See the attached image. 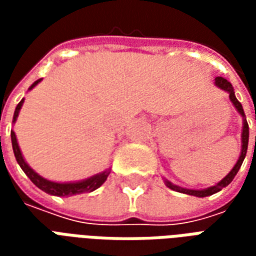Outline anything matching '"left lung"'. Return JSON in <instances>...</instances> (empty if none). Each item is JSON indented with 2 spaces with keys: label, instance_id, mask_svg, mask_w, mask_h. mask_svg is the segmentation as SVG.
Here are the masks:
<instances>
[{
  "label": "left lung",
  "instance_id": "obj_1",
  "mask_svg": "<svg viewBox=\"0 0 256 256\" xmlns=\"http://www.w3.org/2000/svg\"><path fill=\"white\" fill-rule=\"evenodd\" d=\"M215 86L216 88H220V89L225 90L226 93H229V98H230L232 104L234 106V108L237 110V112L242 115V152H240V156H238V160L236 162V164L233 166L229 174L226 176L225 178H222L220 182L215 184L214 186H210V188L206 189H186L182 188V186H178V185H174L172 184L168 180H164V184H166L167 188L172 189V190H176V192L180 193H185V194H190V196H196V198H206V196H211V194H214V193L220 192L222 189L228 186L229 184L233 181V178L237 174V172L240 170V167L242 164V160H244V158L247 155V148H248V137H250V130H248V123L247 119H246V114H244V110H242V106L240 104V101L237 100L236 96H234V90H233V86H232L230 82H228L225 78H222V76H216L215 78ZM256 119V115H255ZM255 142H256V137H255Z\"/></svg>",
  "mask_w": 256,
  "mask_h": 256
}]
</instances>
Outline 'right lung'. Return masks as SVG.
<instances>
[{"instance_id": "obj_1", "label": "right lung", "mask_w": 256, "mask_h": 256, "mask_svg": "<svg viewBox=\"0 0 256 256\" xmlns=\"http://www.w3.org/2000/svg\"><path fill=\"white\" fill-rule=\"evenodd\" d=\"M42 80L38 79L34 84H31L28 90L34 89L36 84H40ZM23 102H24V98H22L19 104L16 106V110H14V120L12 122L16 123V119L19 116V112L23 106ZM10 138H12V148H14V154L16 160L19 163V166L22 167V170L26 172V176L30 178L31 182L34 184L36 186L44 190V192L49 193V194H53V196H74V194H79V193L84 192H93L97 188H100L102 184L106 182V177L110 176L111 172V168H106L104 172H98L96 176H92V177L86 178V180H82V181H75V182H54V181H49L46 178L41 177L38 172H36L32 168H31L27 162L24 160V158L22 155V150L19 148V144H18V138H16V134H14V130H10Z\"/></svg>"}]
</instances>
